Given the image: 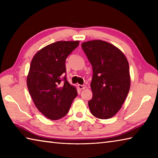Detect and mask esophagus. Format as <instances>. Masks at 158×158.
Here are the masks:
<instances>
[{"label": "esophagus", "mask_w": 158, "mask_h": 158, "mask_svg": "<svg viewBox=\"0 0 158 158\" xmlns=\"http://www.w3.org/2000/svg\"><path fill=\"white\" fill-rule=\"evenodd\" d=\"M78 88L80 90H83V89H85V85H78Z\"/></svg>", "instance_id": "34e87169"}]
</instances>
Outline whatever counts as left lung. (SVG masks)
Listing matches in <instances>:
<instances>
[{
    "instance_id": "1",
    "label": "left lung",
    "mask_w": 158,
    "mask_h": 158,
    "mask_svg": "<svg viewBox=\"0 0 158 158\" xmlns=\"http://www.w3.org/2000/svg\"><path fill=\"white\" fill-rule=\"evenodd\" d=\"M81 47L93 68L90 111L98 118H110L121 109L130 90L129 63L121 50L105 41L83 42Z\"/></svg>"
}]
</instances>
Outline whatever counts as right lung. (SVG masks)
<instances>
[{"instance_id": "add662e5", "label": "right lung", "mask_w": 158, "mask_h": 158, "mask_svg": "<svg viewBox=\"0 0 158 158\" xmlns=\"http://www.w3.org/2000/svg\"><path fill=\"white\" fill-rule=\"evenodd\" d=\"M79 41H58L39 51L32 59L27 77L28 91L35 105L51 120L68 114L76 88L67 81L65 60Z\"/></svg>"}]
</instances>
